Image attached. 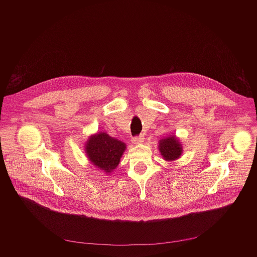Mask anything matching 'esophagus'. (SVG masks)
<instances>
[{
	"label": "esophagus",
	"mask_w": 257,
	"mask_h": 257,
	"mask_svg": "<svg viewBox=\"0 0 257 257\" xmlns=\"http://www.w3.org/2000/svg\"><path fill=\"white\" fill-rule=\"evenodd\" d=\"M144 141H145V137H144V135H140V136H138V137H136V138H134V139H133V143H134V144H136V145L142 144V143H144Z\"/></svg>",
	"instance_id": "1"
}]
</instances>
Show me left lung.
Masks as SVG:
<instances>
[{"label":"left lung","mask_w":257,"mask_h":257,"mask_svg":"<svg viewBox=\"0 0 257 257\" xmlns=\"http://www.w3.org/2000/svg\"><path fill=\"white\" fill-rule=\"evenodd\" d=\"M159 151L166 160H175L182 153L181 145L175 137H169L159 142Z\"/></svg>","instance_id":"obj_1"}]
</instances>
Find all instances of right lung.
Listing matches in <instances>:
<instances>
[{
  "mask_svg": "<svg viewBox=\"0 0 257 257\" xmlns=\"http://www.w3.org/2000/svg\"><path fill=\"white\" fill-rule=\"evenodd\" d=\"M85 147L92 163L108 173L118 165L125 149V145L122 142L103 133L90 138Z\"/></svg>",
  "mask_w": 257,
  "mask_h": 257,
  "instance_id": "add662e5",
  "label": "right lung"
}]
</instances>
